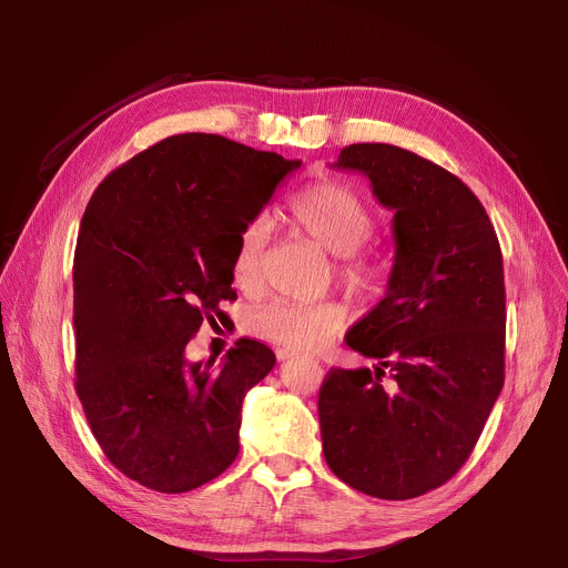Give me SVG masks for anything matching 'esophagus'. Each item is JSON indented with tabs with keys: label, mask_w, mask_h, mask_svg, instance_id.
Returning <instances> with one entry per match:
<instances>
[{
	"label": "esophagus",
	"mask_w": 568,
	"mask_h": 568,
	"mask_svg": "<svg viewBox=\"0 0 568 568\" xmlns=\"http://www.w3.org/2000/svg\"><path fill=\"white\" fill-rule=\"evenodd\" d=\"M277 357H280V359H288V357H296V353L288 351V348H280V351H277Z\"/></svg>",
	"instance_id": "34e87169"
}]
</instances>
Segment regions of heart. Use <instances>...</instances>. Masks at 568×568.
I'll list each match as a JSON object with an SVG mask.
<instances>
[{
  "label": "heart",
  "instance_id": "b5f03b06",
  "mask_svg": "<svg viewBox=\"0 0 568 568\" xmlns=\"http://www.w3.org/2000/svg\"><path fill=\"white\" fill-rule=\"evenodd\" d=\"M291 227L311 239L322 251L338 257V280L359 296H372L384 284L386 265L379 253L359 251L374 234V211L353 186L322 180L303 186L284 205ZM270 230L265 217H253L236 234L232 280L244 294L265 286ZM251 332L282 348L315 353L346 329L348 311L338 301L274 298L255 307Z\"/></svg>",
  "mask_w": 568,
  "mask_h": 568
}]
</instances>
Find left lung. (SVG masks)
Segmentation results:
<instances>
[{"mask_svg": "<svg viewBox=\"0 0 568 568\" xmlns=\"http://www.w3.org/2000/svg\"><path fill=\"white\" fill-rule=\"evenodd\" d=\"M334 168L390 209L386 296L346 334L374 357L320 388L322 450L351 488L409 500L469 459L505 384V272L493 222L448 170L393 144H351Z\"/></svg>", "mask_w": 568, "mask_h": 568, "instance_id": "8db88e82", "label": "left lung"}]
</instances>
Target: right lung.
<instances>
[{
    "instance_id": "obj_1",
    "label": "right lung",
    "mask_w": 568,
    "mask_h": 568,
    "mask_svg": "<svg viewBox=\"0 0 568 568\" xmlns=\"http://www.w3.org/2000/svg\"><path fill=\"white\" fill-rule=\"evenodd\" d=\"M301 165L220 134L136 153L97 186L73 263L75 390L101 450L144 488L186 493L239 455L242 403L274 367L239 338L222 365L184 357L236 301V234Z\"/></svg>"
}]
</instances>
